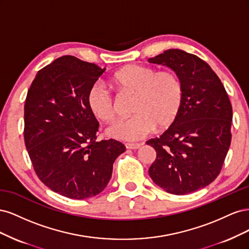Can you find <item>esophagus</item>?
Returning a JSON list of instances; mask_svg holds the SVG:
<instances>
[{
	"label": "esophagus",
	"mask_w": 249,
	"mask_h": 249,
	"mask_svg": "<svg viewBox=\"0 0 249 249\" xmlns=\"http://www.w3.org/2000/svg\"><path fill=\"white\" fill-rule=\"evenodd\" d=\"M141 144H139V143H126L125 144V147L127 149H137L140 147Z\"/></svg>",
	"instance_id": "esophagus-1"
}]
</instances>
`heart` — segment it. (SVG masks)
Listing matches in <instances>:
<instances>
[{"instance_id": "b5f03b06", "label": "heart", "mask_w": 249, "mask_h": 249, "mask_svg": "<svg viewBox=\"0 0 249 249\" xmlns=\"http://www.w3.org/2000/svg\"><path fill=\"white\" fill-rule=\"evenodd\" d=\"M112 86L134 93L132 112L135 114L118 120L107 129L114 139L136 141L152 134L156 127L166 129L176 122L183 103V84L176 72L157 71L153 67L130 64L110 78ZM87 105L93 115L110 123L115 117L114 101L106 87L94 84L87 94Z\"/></svg>"}]
</instances>
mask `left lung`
Returning a JSON list of instances; mask_svg holds the SVG:
<instances>
[{"instance_id":"left-lung-1","label":"left lung","mask_w":249,"mask_h":249,"mask_svg":"<svg viewBox=\"0 0 249 249\" xmlns=\"http://www.w3.org/2000/svg\"><path fill=\"white\" fill-rule=\"evenodd\" d=\"M148 62L169 67L184 90L176 122L159 138L146 141L157 153L149 177L168 193L195 192L219 175L230 148L232 109L229 95L211 66L183 50H167Z\"/></svg>"}]
</instances>
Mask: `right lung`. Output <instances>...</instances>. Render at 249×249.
Returning a JSON list of instances; mask_svg holds the SVG:
<instances>
[{"label":"right lung","mask_w":249,"mask_h":249,"mask_svg":"<svg viewBox=\"0 0 249 249\" xmlns=\"http://www.w3.org/2000/svg\"><path fill=\"white\" fill-rule=\"evenodd\" d=\"M62 56L37 72L25 104V144L34 170L54 192L72 199L101 193L125 146L96 141L99 123L87 105L89 89L105 72Z\"/></svg>","instance_id":"1"}]
</instances>
